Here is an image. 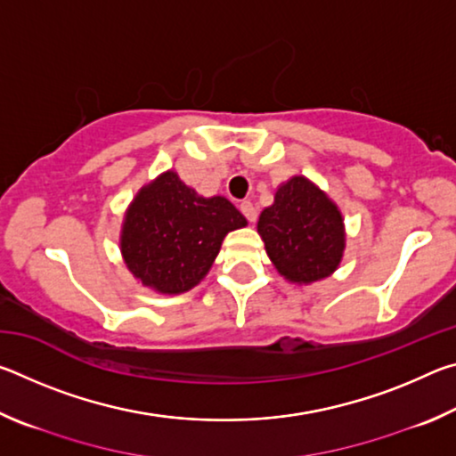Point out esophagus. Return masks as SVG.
<instances>
[{
  "label": "esophagus",
  "mask_w": 456,
  "mask_h": 456,
  "mask_svg": "<svg viewBox=\"0 0 456 456\" xmlns=\"http://www.w3.org/2000/svg\"><path fill=\"white\" fill-rule=\"evenodd\" d=\"M239 209H241V213L245 215V219L249 223L257 219V209H256V205L251 203V200H243V203L239 205Z\"/></svg>",
  "instance_id": "esophagus-1"
}]
</instances>
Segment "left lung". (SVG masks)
Returning <instances> with one entry per match:
<instances>
[{"mask_svg":"<svg viewBox=\"0 0 456 456\" xmlns=\"http://www.w3.org/2000/svg\"><path fill=\"white\" fill-rule=\"evenodd\" d=\"M257 233L285 280L314 283L331 275L344 256L346 231L338 205L305 176H291L259 215Z\"/></svg>","mask_w":456,"mask_h":456,"instance_id":"obj_1","label":"left lung"}]
</instances>
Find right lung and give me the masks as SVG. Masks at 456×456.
Instances as JSON below:
<instances>
[{
    "label": "right lung",
    "mask_w": 456,
    "mask_h": 456,
    "mask_svg": "<svg viewBox=\"0 0 456 456\" xmlns=\"http://www.w3.org/2000/svg\"><path fill=\"white\" fill-rule=\"evenodd\" d=\"M247 219L225 197H200L175 171L136 192L122 223L120 251L144 288L184 293L209 273L229 231Z\"/></svg>",
    "instance_id": "add662e5"
}]
</instances>
